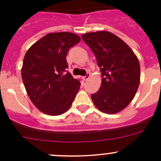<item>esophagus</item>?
<instances>
[{
  "label": "esophagus",
  "instance_id": "obj_1",
  "mask_svg": "<svg viewBox=\"0 0 161 161\" xmlns=\"http://www.w3.org/2000/svg\"><path fill=\"white\" fill-rule=\"evenodd\" d=\"M90 72H87L86 75L83 77V79H84V80H87V79H88L89 78H90Z\"/></svg>",
  "mask_w": 161,
  "mask_h": 161
}]
</instances>
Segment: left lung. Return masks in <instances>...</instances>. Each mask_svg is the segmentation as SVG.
<instances>
[{
  "instance_id": "1",
  "label": "left lung",
  "mask_w": 161,
  "mask_h": 161,
  "mask_svg": "<svg viewBox=\"0 0 161 161\" xmlns=\"http://www.w3.org/2000/svg\"><path fill=\"white\" fill-rule=\"evenodd\" d=\"M93 52L101 71L102 84L91 98L104 113H118L130 103L139 88L140 66L137 57L122 40L105 31L82 36Z\"/></svg>"
}]
</instances>
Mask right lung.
<instances>
[{"label": "right lung", "mask_w": 161, "mask_h": 161, "mask_svg": "<svg viewBox=\"0 0 161 161\" xmlns=\"http://www.w3.org/2000/svg\"><path fill=\"white\" fill-rule=\"evenodd\" d=\"M71 32L49 33L36 42L23 60L22 78L28 96L43 113L60 115L69 109L80 88L67 71L66 56L80 41Z\"/></svg>", "instance_id": "add662e5"}]
</instances>
